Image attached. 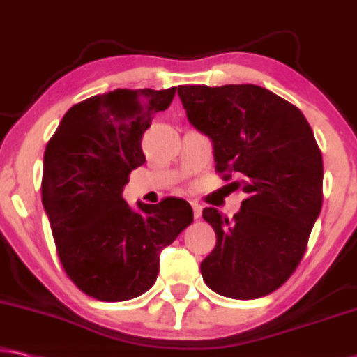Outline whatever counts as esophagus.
<instances>
[{
    "label": "esophagus",
    "instance_id": "obj_1",
    "mask_svg": "<svg viewBox=\"0 0 357 357\" xmlns=\"http://www.w3.org/2000/svg\"><path fill=\"white\" fill-rule=\"evenodd\" d=\"M190 205H192V209H194V218L199 219L202 216V205L197 202H192Z\"/></svg>",
    "mask_w": 357,
    "mask_h": 357
}]
</instances>
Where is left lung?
Wrapping results in <instances>:
<instances>
[{"label":"left lung","instance_id":"left-lung-1","mask_svg":"<svg viewBox=\"0 0 357 357\" xmlns=\"http://www.w3.org/2000/svg\"><path fill=\"white\" fill-rule=\"evenodd\" d=\"M189 122L211 139L216 172L246 199L229 220L216 208L203 219L216 246L200 270L219 296L251 301L289 280L322 206V155L298 107L254 84L179 86Z\"/></svg>","mask_w":357,"mask_h":357}]
</instances>
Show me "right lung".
I'll use <instances>...</instances> for the list:
<instances>
[{
    "instance_id": "1",
    "label": "right lung",
    "mask_w": 357,
    "mask_h": 357,
    "mask_svg": "<svg viewBox=\"0 0 357 357\" xmlns=\"http://www.w3.org/2000/svg\"><path fill=\"white\" fill-rule=\"evenodd\" d=\"M176 87L116 89L68 109L46 146L43 205L66 275L87 296L130 301L151 289L163 248L194 220L185 200L157 205L122 199L146 162L141 139Z\"/></svg>"
}]
</instances>
